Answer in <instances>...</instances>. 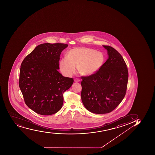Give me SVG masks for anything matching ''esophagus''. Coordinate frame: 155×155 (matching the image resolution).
Instances as JSON below:
<instances>
[{
    "mask_svg": "<svg viewBox=\"0 0 155 155\" xmlns=\"http://www.w3.org/2000/svg\"><path fill=\"white\" fill-rule=\"evenodd\" d=\"M80 81V79L78 78H75V79H74V81L76 82H78Z\"/></svg>",
    "mask_w": 155,
    "mask_h": 155,
    "instance_id": "1",
    "label": "esophagus"
}]
</instances>
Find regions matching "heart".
I'll return each instance as SVG.
<instances>
[{
    "mask_svg": "<svg viewBox=\"0 0 155 155\" xmlns=\"http://www.w3.org/2000/svg\"><path fill=\"white\" fill-rule=\"evenodd\" d=\"M67 58L60 61V70L67 76H71L76 72V68L83 75L95 73L101 68L104 57L101 52L86 48H77L68 52Z\"/></svg>",
    "mask_w": 155,
    "mask_h": 155,
    "instance_id": "1",
    "label": "heart"
}]
</instances>
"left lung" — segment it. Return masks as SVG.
<instances>
[{"label": "left lung", "mask_w": 155, "mask_h": 155, "mask_svg": "<svg viewBox=\"0 0 155 155\" xmlns=\"http://www.w3.org/2000/svg\"><path fill=\"white\" fill-rule=\"evenodd\" d=\"M109 58L95 73L81 76V96L87 110L97 114L112 112L123 100L127 88L128 71L118 51L103 45Z\"/></svg>", "instance_id": "1"}]
</instances>
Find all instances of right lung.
Masks as SVG:
<instances>
[{"label": "right lung", "mask_w": 155, "mask_h": 155, "mask_svg": "<svg viewBox=\"0 0 155 155\" xmlns=\"http://www.w3.org/2000/svg\"><path fill=\"white\" fill-rule=\"evenodd\" d=\"M68 45L43 43L24 59L18 84L27 106L36 113L51 115L60 110L63 94L73 79L63 76L58 70L61 51Z\"/></svg>", "instance_id": "obj_1"}]
</instances>
